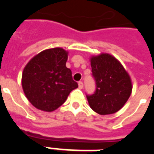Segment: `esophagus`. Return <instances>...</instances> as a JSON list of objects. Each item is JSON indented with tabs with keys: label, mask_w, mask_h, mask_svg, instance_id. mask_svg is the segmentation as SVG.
<instances>
[{
	"label": "esophagus",
	"mask_w": 154,
	"mask_h": 154,
	"mask_svg": "<svg viewBox=\"0 0 154 154\" xmlns=\"http://www.w3.org/2000/svg\"><path fill=\"white\" fill-rule=\"evenodd\" d=\"M78 87H79L80 89H82V88H83V82H78Z\"/></svg>",
	"instance_id": "esophagus-1"
}]
</instances>
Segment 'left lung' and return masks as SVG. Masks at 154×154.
Here are the masks:
<instances>
[{
	"label": "left lung",
	"mask_w": 154,
	"mask_h": 154,
	"mask_svg": "<svg viewBox=\"0 0 154 154\" xmlns=\"http://www.w3.org/2000/svg\"><path fill=\"white\" fill-rule=\"evenodd\" d=\"M96 91L87 96L89 106L101 116L111 115L122 108L132 92V81L116 57L102 54L90 57Z\"/></svg>",
	"instance_id": "8db88e82"
}]
</instances>
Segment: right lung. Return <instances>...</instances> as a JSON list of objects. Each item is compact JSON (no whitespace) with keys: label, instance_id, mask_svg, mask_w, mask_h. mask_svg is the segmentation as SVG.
<instances>
[{"label":"right lung","instance_id":"right-lung-1","mask_svg":"<svg viewBox=\"0 0 154 154\" xmlns=\"http://www.w3.org/2000/svg\"><path fill=\"white\" fill-rule=\"evenodd\" d=\"M68 52L62 48L42 51L24 68L21 84L25 97L38 110L52 112L78 87L66 67Z\"/></svg>","mask_w":154,"mask_h":154}]
</instances>
